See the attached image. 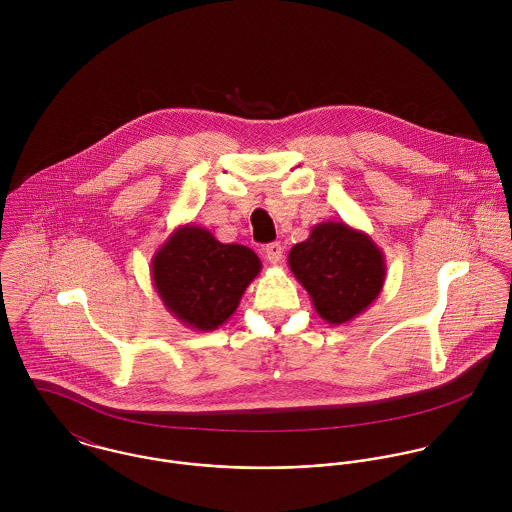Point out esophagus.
Returning <instances> with one entry per match:
<instances>
[{
	"label": "esophagus",
	"mask_w": 512,
	"mask_h": 512,
	"mask_svg": "<svg viewBox=\"0 0 512 512\" xmlns=\"http://www.w3.org/2000/svg\"><path fill=\"white\" fill-rule=\"evenodd\" d=\"M282 252H284V248H282L280 242H272V244H268V246L264 248V254H266V258H268L270 264H278V262L282 260Z\"/></svg>",
	"instance_id": "esophagus-1"
}]
</instances>
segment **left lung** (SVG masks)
<instances>
[{"label":"left lung","instance_id":"left-lung-1","mask_svg":"<svg viewBox=\"0 0 512 512\" xmlns=\"http://www.w3.org/2000/svg\"><path fill=\"white\" fill-rule=\"evenodd\" d=\"M288 264L317 315L331 325L349 323L366 311L386 280L382 250L343 220L315 224L290 250Z\"/></svg>","mask_w":512,"mask_h":512}]
</instances>
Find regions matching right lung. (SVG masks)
<instances>
[{"label":"right lung","mask_w":512,"mask_h":512,"mask_svg":"<svg viewBox=\"0 0 512 512\" xmlns=\"http://www.w3.org/2000/svg\"><path fill=\"white\" fill-rule=\"evenodd\" d=\"M262 262L242 244H222L197 224L177 226L151 258V282L185 327L215 331L236 311Z\"/></svg>","instance_id":"right-lung-1"}]
</instances>
